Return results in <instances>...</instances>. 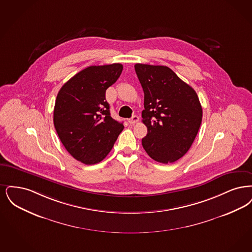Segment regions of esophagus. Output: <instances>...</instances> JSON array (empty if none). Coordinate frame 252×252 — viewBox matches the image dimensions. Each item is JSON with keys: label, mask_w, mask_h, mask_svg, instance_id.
Returning a JSON list of instances; mask_svg holds the SVG:
<instances>
[{"label": "esophagus", "mask_w": 252, "mask_h": 252, "mask_svg": "<svg viewBox=\"0 0 252 252\" xmlns=\"http://www.w3.org/2000/svg\"><path fill=\"white\" fill-rule=\"evenodd\" d=\"M128 121H129L130 124H135V123H137V122L139 121V118H138L137 116H133V117H131V119H130Z\"/></svg>", "instance_id": "esophagus-1"}]
</instances>
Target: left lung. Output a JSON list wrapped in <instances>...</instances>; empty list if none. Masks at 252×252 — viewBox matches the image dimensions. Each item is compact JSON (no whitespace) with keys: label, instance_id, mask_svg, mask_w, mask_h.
I'll return each mask as SVG.
<instances>
[{"label":"left lung","instance_id":"left-lung-1","mask_svg":"<svg viewBox=\"0 0 252 252\" xmlns=\"http://www.w3.org/2000/svg\"><path fill=\"white\" fill-rule=\"evenodd\" d=\"M134 69L144 91L143 148L155 161L173 163L188 152L200 127L197 93L168 66L135 64Z\"/></svg>","mask_w":252,"mask_h":252}]
</instances>
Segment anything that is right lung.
I'll return each mask as SVG.
<instances>
[{"label": "right lung", "instance_id": "add662e5", "mask_svg": "<svg viewBox=\"0 0 252 252\" xmlns=\"http://www.w3.org/2000/svg\"><path fill=\"white\" fill-rule=\"evenodd\" d=\"M115 63L90 66L70 78L55 99L54 124L68 154L83 164L102 161L124 126L110 115L106 89L121 76Z\"/></svg>", "mask_w": 252, "mask_h": 252}]
</instances>
